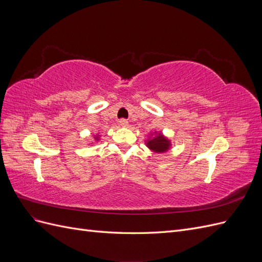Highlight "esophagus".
<instances>
[{
  "label": "esophagus",
  "instance_id": "1",
  "mask_svg": "<svg viewBox=\"0 0 262 262\" xmlns=\"http://www.w3.org/2000/svg\"><path fill=\"white\" fill-rule=\"evenodd\" d=\"M119 124H120L121 126H128L129 122H128V120H126V119H120V120H119Z\"/></svg>",
  "mask_w": 262,
  "mask_h": 262
}]
</instances>
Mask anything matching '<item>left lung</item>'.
Returning <instances> with one entry per match:
<instances>
[{
	"label": "left lung",
	"mask_w": 262,
	"mask_h": 262,
	"mask_svg": "<svg viewBox=\"0 0 262 262\" xmlns=\"http://www.w3.org/2000/svg\"><path fill=\"white\" fill-rule=\"evenodd\" d=\"M156 133V132H155ZM170 141L165 138L162 133H157L156 137L149 138L146 141V146L155 153H165L170 148Z\"/></svg>",
	"instance_id": "1"
}]
</instances>
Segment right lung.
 Instances as JSON below:
<instances>
[{
  "label": "right lung",
  "instance_id": "add662e5",
  "mask_svg": "<svg viewBox=\"0 0 262 262\" xmlns=\"http://www.w3.org/2000/svg\"><path fill=\"white\" fill-rule=\"evenodd\" d=\"M95 139H96V140H98V136H97V137H95Z\"/></svg>",
  "mask_w": 262,
  "mask_h": 262
}]
</instances>
